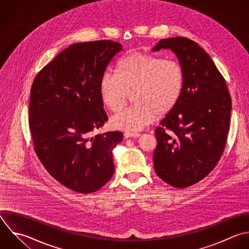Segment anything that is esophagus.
<instances>
[{
  "label": "esophagus",
  "mask_w": 249,
  "mask_h": 249,
  "mask_svg": "<svg viewBox=\"0 0 249 249\" xmlns=\"http://www.w3.org/2000/svg\"><path fill=\"white\" fill-rule=\"evenodd\" d=\"M140 133H128V132H125L124 133V138H138L140 137Z\"/></svg>",
  "instance_id": "obj_1"
}]
</instances>
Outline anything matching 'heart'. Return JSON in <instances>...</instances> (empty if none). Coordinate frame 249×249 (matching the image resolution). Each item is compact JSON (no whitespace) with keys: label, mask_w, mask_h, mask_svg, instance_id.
<instances>
[{"label":"heart","mask_w":249,"mask_h":249,"mask_svg":"<svg viewBox=\"0 0 249 249\" xmlns=\"http://www.w3.org/2000/svg\"><path fill=\"white\" fill-rule=\"evenodd\" d=\"M184 87V72L174 59L130 53L122 57L115 73L105 72L99 82L103 105L112 112L120 111L129 93L133 104L115 115V129L136 133L159 117L168 114L178 103Z\"/></svg>","instance_id":"heart-1"}]
</instances>
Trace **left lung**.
Instances as JSON below:
<instances>
[{
    "label": "left lung",
    "mask_w": 249,
    "mask_h": 249,
    "mask_svg": "<svg viewBox=\"0 0 249 249\" xmlns=\"http://www.w3.org/2000/svg\"><path fill=\"white\" fill-rule=\"evenodd\" d=\"M171 50L184 72V87L176 106L155 130L154 166L158 176L175 188L202 180L224 151L230 127L231 100L226 82L210 56L194 41L160 40L153 52Z\"/></svg>",
    "instance_id": "obj_1"
}]
</instances>
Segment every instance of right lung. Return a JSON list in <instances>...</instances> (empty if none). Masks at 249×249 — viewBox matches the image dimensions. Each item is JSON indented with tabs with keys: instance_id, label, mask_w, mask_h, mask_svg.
I'll return each mask as SVG.
<instances>
[{
	"instance_id": "right-lung-1",
	"label": "right lung",
	"mask_w": 249,
	"mask_h": 249,
	"mask_svg": "<svg viewBox=\"0 0 249 249\" xmlns=\"http://www.w3.org/2000/svg\"><path fill=\"white\" fill-rule=\"evenodd\" d=\"M120 43H78L61 52L35 78L29 104V126L35 152L59 183L81 194L103 187L113 176V149L120 131L91 137L107 122L99 82Z\"/></svg>"
}]
</instances>
